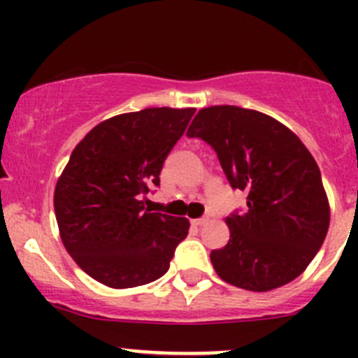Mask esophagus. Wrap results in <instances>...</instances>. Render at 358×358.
<instances>
[{
	"mask_svg": "<svg viewBox=\"0 0 358 358\" xmlns=\"http://www.w3.org/2000/svg\"><path fill=\"white\" fill-rule=\"evenodd\" d=\"M192 223L196 227H204V225H208L209 223V218H197V220H192Z\"/></svg>",
	"mask_w": 358,
	"mask_h": 358,
	"instance_id": "esophagus-1",
	"label": "esophagus"
}]
</instances>
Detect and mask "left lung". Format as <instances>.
<instances>
[{"label": "left lung", "instance_id": "8db88e82", "mask_svg": "<svg viewBox=\"0 0 358 358\" xmlns=\"http://www.w3.org/2000/svg\"><path fill=\"white\" fill-rule=\"evenodd\" d=\"M215 149L244 213L227 216L230 241L211 251L220 279L270 291L305 272L329 229V201L315 159L287 126L236 106L201 109L187 129Z\"/></svg>", "mask_w": 358, "mask_h": 358}]
</instances>
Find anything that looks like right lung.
<instances>
[{"mask_svg":"<svg viewBox=\"0 0 358 358\" xmlns=\"http://www.w3.org/2000/svg\"><path fill=\"white\" fill-rule=\"evenodd\" d=\"M196 109L152 107L106 119L72 150L55 187L60 239L79 268L114 289L164 275L189 220L145 209L164 159Z\"/></svg>","mask_w":358,"mask_h":358,"instance_id":"add662e5","label":"right lung"}]
</instances>
